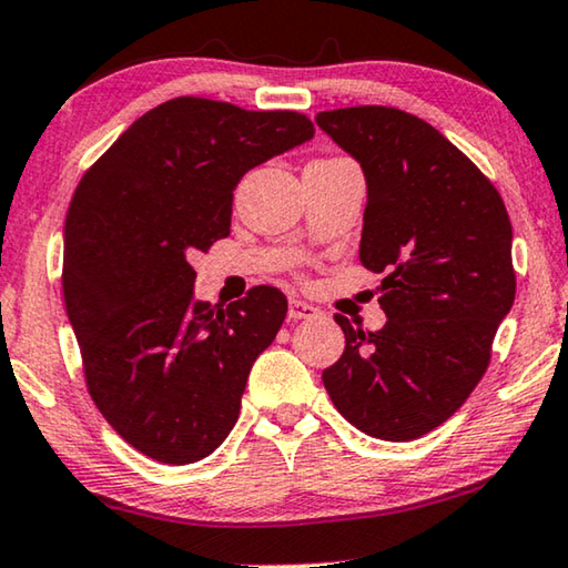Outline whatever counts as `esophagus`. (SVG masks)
<instances>
[{"mask_svg": "<svg viewBox=\"0 0 568 568\" xmlns=\"http://www.w3.org/2000/svg\"><path fill=\"white\" fill-rule=\"evenodd\" d=\"M321 311L316 308V305L311 303H303L298 298H293L291 305H287V318L291 321H311V318H318Z\"/></svg>", "mask_w": 568, "mask_h": 568, "instance_id": "34e87169", "label": "esophagus"}]
</instances>
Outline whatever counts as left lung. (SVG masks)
<instances>
[{"mask_svg":"<svg viewBox=\"0 0 568 568\" xmlns=\"http://www.w3.org/2000/svg\"><path fill=\"white\" fill-rule=\"evenodd\" d=\"M316 123L364 169L358 257L382 273L379 331L344 328L323 372L331 402L366 435L409 443L463 407L516 298L513 227L498 189L427 121L389 105L323 111Z\"/></svg>","mask_w":568,"mask_h":568,"instance_id":"obj_1","label":"left lung"}]
</instances>
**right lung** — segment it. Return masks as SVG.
<instances>
[{
    "mask_svg": "<svg viewBox=\"0 0 568 568\" xmlns=\"http://www.w3.org/2000/svg\"><path fill=\"white\" fill-rule=\"evenodd\" d=\"M313 131L295 111L171 98L80 179L65 217V311L95 407L151 460L196 463L235 427L287 301L270 285L227 308L194 301L189 257L230 235L240 179Z\"/></svg>",
    "mask_w": 568,
    "mask_h": 568,
    "instance_id": "add662e5",
    "label": "right lung"
}]
</instances>
